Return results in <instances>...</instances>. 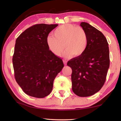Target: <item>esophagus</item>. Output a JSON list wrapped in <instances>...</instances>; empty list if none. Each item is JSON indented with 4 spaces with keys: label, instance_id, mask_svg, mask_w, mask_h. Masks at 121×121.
Wrapping results in <instances>:
<instances>
[{
    "label": "esophagus",
    "instance_id": "obj_1",
    "mask_svg": "<svg viewBox=\"0 0 121 121\" xmlns=\"http://www.w3.org/2000/svg\"><path fill=\"white\" fill-rule=\"evenodd\" d=\"M63 63H64V65H66L67 63V61L66 60H63Z\"/></svg>",
    "mask_w": 121,
    "mask_h": 121
}]
</instances>
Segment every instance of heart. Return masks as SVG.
Instances as JSON below:
<instances>
[{
	"instance_id": "heart-1",
	"label": "heart",
	"mask_w": 121,
	"mask_h": 121,
	"mask_svg": "<svg viewBox=\"0 0 121 121\" xmlns=\"http://www.w3.org/2000/svg\"><path fill=\"white\" fill-rule=\"evenodd\" d=\"M48 48L56 56L64 54L65 58H70L72 55L79 57L84 53L88 44L86 32L80 26L71 24H65L57 27L53 32V35H50L47 38Z\"/></svg>"
}]
</instances>
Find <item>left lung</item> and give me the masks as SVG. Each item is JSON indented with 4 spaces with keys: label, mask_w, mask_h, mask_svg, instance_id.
Masks as SVG:
<instances>
[{
    "label": "left lung",
    "mask_w": 121,
    "mask_h": 121,
    "mask_svg": "<svg viewBox=\"0 0 121 121\" xmlns=\"http://www.w3.org/2000/svg\"><path fill=\"white\" fill-rule=\"evenodd\" d=\"M87 35V49L82 56L68 61L72 69V89L80 97H88L99 91L106 80L109 67L108 44L102 32L89 24L80 25Z\"/></svg>",
    "instance_id": "left-lung-1"
}]
</instances>
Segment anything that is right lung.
I'll return each mask as SVG.
<instances>
[{"instance_id":"right-lung-1","label":"right lung","mask_w":121,"mask_h":121,"mask_svg":"<svg viewBox=\"0 0 121 121\" xmlns=\"http://www.w3.org/2000/svg\"><path fill=\"white\" fill-rule=\"evenodd\" d=\"M58 24H39L28 28L16 40L13 64L16 82L27 95H49L53 81L64 67L62 60L50 51L47 38Z\"/></svg>"}]
</instances>
